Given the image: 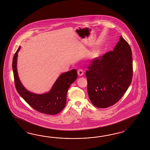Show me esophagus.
Segmentation results:
<instances>
[{"mask_svg": "<svg viewBox=\"0 0 150 150\" xmlns=\"http://www.w3.org/2000/svg\"><path fill=\"white\" fill-rule=\"evenodd\" d=\"M77 73H78V75L79 76H82L84 74V72H83V71L82 69H79Z\"/></svg>", "mask_w": 150, "mask_h": 150, "instance_id": "obj_1", "label": "esophagus"}]
</instances>
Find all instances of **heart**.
I'll list each match as a JSON object with an SVG mask.
<instances>
[{"label": "heart", "instance_id": "1", "mask_svg": "<svg viewBox=\"0 0 150 150\" xmlns=\"http://www.w3.org/2000/svg\"><path fill=\"white\" fill-rule=\"evenodd\" d=\"M102 54V50L100 49H98L95 50L91 53V59L92 60H96L98 59Z\"/></svg>", "mask_w": 150, "mask_h": 150}]
</instances>
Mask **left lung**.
Here are the masks:
<instances>
[{
  "label": "left lung",
  "mask_w": 150,
  "mask_h": 150,
  "mask_svg": "<svg viewBox=\"0 0 150 150\" xmlns=\"http://www.w3.org/2000/svg\"><path fill=\"white\" fill-rule=\"evenodd\" d=\"M88 69L87 89L92 104L101 108L115 105L132 81L133 57L128 43L120 36L113 50L93 60Z\"/></svg>",
  "instance_id": "8db88e82"
}]
</instances>
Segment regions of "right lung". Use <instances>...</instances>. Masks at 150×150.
<instances>
[{
  "instance_id": "1",
  "label": "right lung",
  "mask_w": 150,
  "mask_h": 150,
  "mask_svg": "<svg viewBox=\"0 0 150 150\" xmlns=\"http://www.w3.org/2000/svg\"><path fill=\"white\" fill-rule=\"evenodd\" d=\"M21 47L13 56V70L15 84L18 93L36 111L47 115H54L59 113L65 107L67 93L69 86L76 80L77 71L73 69L61 73L49 91L44 94H35L27 90L22 85L18 75L17 61L18 52Z\"/></svg>"
}]
</instances>
